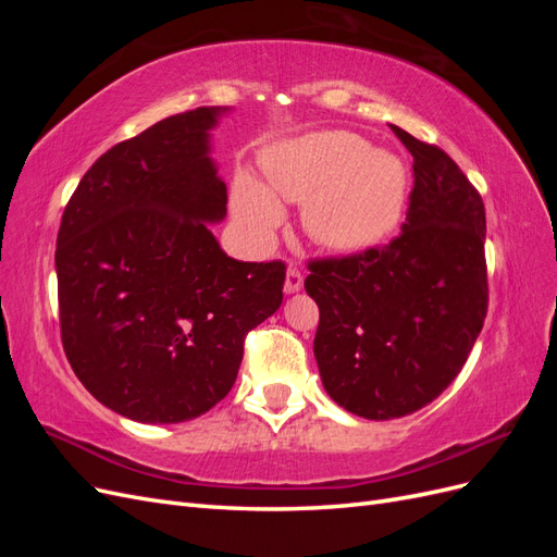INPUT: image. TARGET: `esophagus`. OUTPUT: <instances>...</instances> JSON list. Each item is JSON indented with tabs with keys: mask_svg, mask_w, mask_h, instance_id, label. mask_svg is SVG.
Instances as JSON below:
<instances>
[{
	"mask_svg": "<svg viewBox=\"0 0 557 557\" xmlns=\"http://www.w3.org/2000/svg\"><path fill=\"white\" fill-rule=\"evenodd\" d=\"M301 283H305V276H301L297 267H290L288 274H285V293L301 290Z\"/></svg>",
	"mask_w": 557,
	"mask_h": 557,
	"instance_id": "obj_1",
	"label": "esophagus"
}]
</instances>
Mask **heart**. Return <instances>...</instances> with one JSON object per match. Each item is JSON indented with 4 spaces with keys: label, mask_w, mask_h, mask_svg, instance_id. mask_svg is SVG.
<instances>
[{
    "label": "heart",
    "mask_w": 557,
    "mask_h": 557,
    "mask_svg": "<svg viewBox=\"0 0 557 557\" xmlns=\"http://www.w3.org/2000/svg\"><path fill=\"white\" fill-rule=\"evenodd\" d=\"M264 174L269 190L250 176L234 185V213L250 234L281 221L278 197L307 201L305 225L318 244L360 250L383 242L407 207L404 162L350 132H315L283 144L267 153Z\"/></svg>",
    "instance_id": "b5f03b06"
}]
</instances>
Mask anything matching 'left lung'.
Segmentation results:
<instances>
[{"label":"left lung","mask_w":557,"mask_h":557,"mask_svg":"<svg viewBox=\"0 0 557 557\" xmlns=\"http://www.w3.org/2000/svg\"><path fill=\"white\" fill-rule=\"evenodd\" d=\"M413 156L407 221L385 246L309 260L327 395L369 420L409 416L460 374L487 313L485 209L440 146L391 125Z\"/></svg>","instance_id":"1"}]
</instances>
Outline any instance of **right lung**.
<instances>
[{"label":"right lung","instance_id":"add662e5","mask_svg":"<svg viewBox=\"0 0 557 557\" xmlns=\"http://www.w3.org/2000/svg\"><path fill=\"white\" fill-rule=\"evenodd\" d=\"M218 113H176L115 144L62 213L66 360L97 401L139 423L215 407L237 381L246 334L283 301L285 262L232 260L207 227L227 213L209 158Z\"/></svg>","mask_w":557,"mask_h":557}]
</instances>
